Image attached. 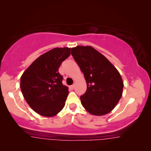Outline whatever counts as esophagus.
Segmentation results:
<instances>
[{
  "label": "esophagus",
  "instance_id": "esophagus-1",
  "mask_svg": "<svg viewBox=\"0 0 151 151\" xmlns=\"http://www.w3.org/2000/svg\"><path fill=\"white\" fill-rule=\"evenodd\" d=\"M70 87H71L72 89H73V88H75V84H73V85H71V86H70Z\"/></svg>",
  "mask_w": 151,
  "mask_h": 151
}]
</instances>
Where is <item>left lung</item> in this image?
Instances as JSON below:
<instances>
[{
  "label": "left lung",
  "mask_w": 151,
  "mask_h": 151,
  "mask_svg": "<svg viewBox=\"0 0 151 151\" xmlns=\"http://www.w3.org/2000/svg\"><path fill=\"white\" fill-rule=\"evenodd\" d=\"M71 52L87 84L85 93L80 96L82 105L91 115L110 113L122 95L124 84L119 71L91 46H77Z\"/></svg>",
  "instance_id": "8db88e82"
}]
</instances>
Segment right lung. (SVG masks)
I'll return each instance as SVG.
<instances>
[{"label": "right lung", "instance_id": "right-lung-1", "mask_svg": "<svg viewBox=\"0 0 151 151\" xmlns=\"http://www.w3.org/2000/svg\"><path fill=\"white\" fill-rule=\"evenodd\" d=\"M70 50L64 47L47 51L33 62L20 78L24 98L39 115L54 116L65 106L69 91L63 84L58 69L71 54Z\"/></svg>", "mask_w": 151, "mask_h": 151}]
</instances>
